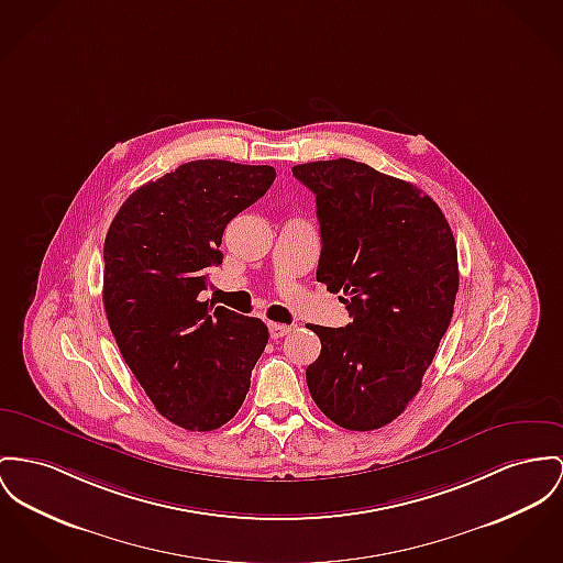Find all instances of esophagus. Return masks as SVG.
<instances>
[{"label":"esophagus","instance_id":"obj_1","mask_svg":"<svg viewBox=\"0 0 563 563\" xmlns=\"http://www.w3.org/2000/svg\"><path fill=\"white\" fill-rule=\"evenodd\" d=\"M292 329H295L292 324H277V322H271V324H268V331H271V338L273 339L284 338V335H288Z\"/></svg>","mask_w":563,"mask_h":563}]
</instances>
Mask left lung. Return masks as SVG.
<instances>
[{"instance_id": "left-lung-1", "label": "left lung", "mask_w": 563, "mask_h": 563, "mask_svg": "<svg viewBox=\"0 0 563 563\" xmlns=\"http://www.w3.org/2000/svg\"><path fill=\"white\" fill-rule=\"evenodd\" d=\"M292 175L316 194V279L352 318L341 329L309 327L322 352L307 386L335 424L374 431L408 408L449 329L456 243L433 198L363 162H309Z\"/></svg>"}]
</instances>
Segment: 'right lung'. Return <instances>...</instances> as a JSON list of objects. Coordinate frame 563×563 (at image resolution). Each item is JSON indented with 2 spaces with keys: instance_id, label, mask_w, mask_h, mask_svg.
Listing matches in <instances>:
<instances>
[{
  "instance_id": "1",
  "label": "right lung",
  "mask_w": 563,
  "mask_h": 563,
  "mask_svg": "<svg viewBox=\"0 0 563 563\" xmlns=\"http://www.w3.org/2000/svg\"><path fill=\"white\" fill-rule=\"evenodd\" d=\"M273 166L196 159L136 189L104 241V309L123 361L155 410L213 431L245 401L268 341L261 318L211 307L209 266L228 222L263 198Z\"/></svg>"
}]
</instances>
